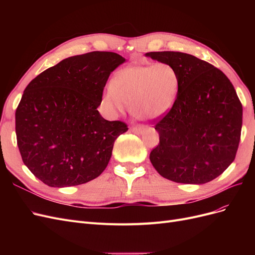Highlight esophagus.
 <instances>
[{
	"label": "esophagus",
	"mask_w": 255,
	"mask_h": 255,
	"mask_svg": "<svg viewBox=\"0 0 255 255\" xmlns=\"http://www.w3.org/2000/svg\"><path fill=\"white\" fill-rule=\"evenodd\" d=\"M132 132L133 133H135V134H139V133H141L142 132V129H143V127H141V126H139V127H137V126H135V127H133L132 128Z\"/></svg>",
	"instance_id": "1"
}]
</instances>
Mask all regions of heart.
<instances>
[{
  "label": "heart",
  "mask_w": 255,
  "mask_h": 255,
  "mask_svg": "<svg viewBox=\"0 0 255 255\" xmlns=\"http://www.w3.org/2000/svg\"><path fill=\"white\" fill-rule=\"evenodd\" d=\"M179 86V73L170 64L129 67L107 87L103 103L113 115L125 112L128 105L137 116L156 118L171 109Z\"/></svg>",
  "instance_id": "b5f03b06"
}]
</instances>
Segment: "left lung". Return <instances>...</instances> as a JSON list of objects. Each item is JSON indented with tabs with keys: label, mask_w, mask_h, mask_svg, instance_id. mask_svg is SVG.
I'll return each mask as SVG.
<instances>
[{
	"label": "left lung",
	"mask_w": 255,
	"mask_h": 255,
	"mask_svg": "<svg viewBox=\"0 0 255 255\" xmlns=\"http://www.w3.org/2000/svg\"><path fill=\"white\" fill-rule=\"evenodd\" d=\"M145 55L172 65L180 76L170 111L154 120L159 143L150 153L153 167L176 183L213 181L235 159L241 140L243 105L234 86L218 68L190 54Z\"/></svg>",
	"instance_id": "obj_1"
}]
</instances>
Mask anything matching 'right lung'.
<instances>
[{"label": "right lung", "instance_id": "1", "mask_svg": "<svg viewBox=\"0 0 255 255\" xmlns=\"http://www.w3.org/2000/svg\"><path fill=\"white\" fill-rule=\"evenodd\" d=\"M126 59L114 52L68 57L27 85L16 111L23 163L51 187L87 183L101 174L126 122L98 112L110 74Z\"/></svg>", "mask_w": 255, "mask_h": 255}]
</instances>
